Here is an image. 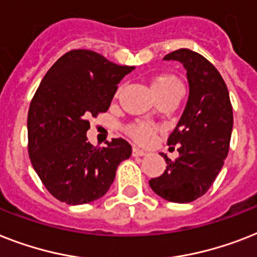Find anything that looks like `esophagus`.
<instances>
[{"label":"esophagus","instance_id":"34e87169","mask_svg":"<svg viewBox=\"0 0 257 257\" xmlns=\"http://www.w3.org/2000/svg\"><path fill=\"white\" fill-rule=\"evenodd\" d=\"M132 154L135 156V157H143V156H147L148 153L145 152V150H141L140 148L135 147V148H133V150H132Z\"/></svg>","mask_w":257,"mask_h":257}]
</instances>
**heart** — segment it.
<instances>
[{
  "mask_svg": "<svg viewBox=\"0 0 257 257\" xmlns=\"http://www.w3.org/2000/svg\"><path fill=\"white\" fill-rule=\"evenodd\" d=\"M152 88H153L154 95L160 96L162 93L174 91V89H182V87L176 76L170 74H158L152 79ZM125 132L131 139L135 140L136 143L147 145L153 141L157 131L153 125L148 124V122H136V124L126 126Z\"/></svg>",
  "mask_w": 257,
  "mask_h": 257,
  "instance_id": "b5f03b06",
  "label": "heart"
}]
</instances>
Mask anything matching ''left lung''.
Listing matches in <instances>:
<instances>
[{
  "label": "left lung",
  "mask_w": 257,
  "mask_h": 257,
  "mask_svg": "<svg viewBox=\"0 0 257 257\" xmlns=\"http://www.w3.org/2000/svg\"><path fill=\"white\" fill-rule=\"evenodd\" d=\"M164 59L178 60L187 71L189 100L168 145H178L179 157L172 161L161 153L166 170L149 185L169 202L189 203L212 185L230 150L233 113L222 75L201 54L179 49Z\"/></svg>",
  "instance_id": "8db88e82"
}]
</instances>
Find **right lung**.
<instances>
[{"mask_svg":"<svg viewBox=\"0 0 257 257\" xmlns=\"http://www.w3.org/2000/svg\"><path fill=\"white\" fill-rule=\"evenodd\" d=\"M132 70L91 50H71L42 79L27 114V149L42 183L60 202L101 198L120 162L131 157L132 147L124 139L97 148L85 135L89 118L107 112L117 84Z\"/></svg>","mask_w":257,"mask_h":257,"instance_id":"1","label":"right lung"}]
</instances>
